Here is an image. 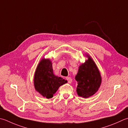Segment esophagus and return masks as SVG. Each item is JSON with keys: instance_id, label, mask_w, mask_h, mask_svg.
<instances>
[{"instance_id": "34e87169", "label": "esophagus", "mask_w": 128, "mask_h": 128, "mask_svg": "<svg viewBox=\"0 0 128 128\" xmlns=\"http://www.w3.org/2000/svg\"><path fill=\"white\" fill-rule=\"evenodd\" d=\"M66 79L67 80V81L69 82V83H71V82H72V79L70 77H66Z\"/></svg>"}]
</instances>
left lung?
<instances>
[{"label": "left lung", "mask_w": 128, "mask_h": 128, "mask_svg": "<svg viewBox=\"0 0 128 128\" xmlns=\"http://www.w3.org/2000/svg\"><path fill=\"white\" fill-rule=\"evenodd\" d=\"M86 62L79 66L75 79L78 82L76 92L79 96L88 98L99 90L102 84V76L98 68L92 58L86 54Z\"/></svg>", "instance_id": "8db88e82"}]
</instances>
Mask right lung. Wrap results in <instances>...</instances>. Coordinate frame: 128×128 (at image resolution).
Listing matches in <instances>:
<instances>
[{
	"mask_svg": "<svg viewBox=\"0 0 128 128\" xmlns=\"http://www.w3.org/2000/svg\"><path fill=\"white\" fill-rule=\"evenodd\" d=\"M66 80L56 76L53 72L52 62L49 58H42L36 68L34 76L35 89L42 96L50 99Z\"/></svg>",
	"mask_w": 128,
	"mask_h": 128,
	"instance_id": "add662e5",
	"label": "right lung"
}]
</instances>
